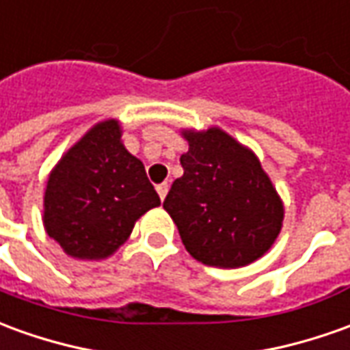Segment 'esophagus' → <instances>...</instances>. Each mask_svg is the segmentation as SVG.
I'll return each mask as SVG.
<instances>
[{
    "instance_id": "obj_1",
    "label": "esophagus",
    "mask_w": 350,
    "mask_h": 350,
    "mask_svg": "<svg viewBox=\"0 0 350 350\" xmlns=\"http://www.w3.org/2000/svg\"><path fill=\"white\" fill-rule=\"evenodd\" d=\"M157 193H159V197H161V200H165V197H167V193H168V183H159L157 185Z\"/></svg>"
}]
</instances>
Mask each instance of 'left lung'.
Instances as JSON below:
<instances>
[{
  "label": "left lung",
  "mask_w": 350,
  "mask_h": 350,
  "mask_svg": "<svg viewBox=\"0 0 350 350\" xmlns=\"http://www.w3.org/2000/svg\"><path fill=\"white\" fill-rule=\"evenodd\" d=\"M183 176L163 208L185 250L204 265L237 269L260 260L282 229L284 204L258 155L219 126L183 129Z\"/></svg>",
  "instance_id": "left-lung-1"
}]
</instances>
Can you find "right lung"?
Segmentation results:
<instances>
[{
	"mask_svg": "<svg viewBox=\"0 0 350 350\" xmlns=\"http://www.w3.org/2000/svg\"><path fill=\"white\" fill-rule=\"evenodd\" d=\"M117 119L100 121L51 170L43 227L75 260L100 261L129 241L134 224L161 204L140 159L123 146Z\"/></svg>",
	"mask_w": 350,
	"mask_h": 350,
	"instance_id": "add662e5",
	"label": "right lung"
}]
</instances>
